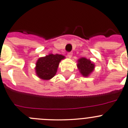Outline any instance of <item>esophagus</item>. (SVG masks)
I'll use <instances>...</instances> for the list:
<instances>
[{"label": "esophagus", "mask_w": 128, "mask_h": 128, "mask_svg": "<svg viewBox=\"0 0 128 128\" xmlns=\"http://www.w3.org/2000/svg\"><path fill=\"white\" fill-rule=\"evenodd\" d=\"M72 52H69V53H68V57L70 58H71V57H72Z\"/></svg>", "instance_id": "34e87169"}]
</instances>
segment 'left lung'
I'll list each match as a JSON object with an SVG mask.
<instances>
[{"instance_id":"8db88e82","label":"left lung","mask_w":128,"mask_h":128,"mask_svg":"<svg viewBox=\"0 0 128 128\" xmlns=\"http://www.w3.org/2000/svg\"><path fill=\"white\" fill-rule=\"evenodd\" d=\"M77 66L80 73L84 77H88L94 70L95 64L90 59L82 57L78 60Z\"/></svg>"}]
</instances>
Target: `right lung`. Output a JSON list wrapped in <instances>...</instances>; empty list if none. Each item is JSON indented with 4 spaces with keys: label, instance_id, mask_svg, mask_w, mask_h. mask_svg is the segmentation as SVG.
Instances as JSON below:
<instances>
[{
    "label": "right lung",
    "instance_id": "1",
    "mask_svg": "<svg viewBox=\"0 0 128 128\" xmlns=\"http://www.w3.org/2000/svg\"><path fill=\"white\" fill-rule=\"evenodd\" d=\"M64 58V56L52 54L39 58L35 67L36 74L38 77L44 80L52 78L57 72L59 62Z\"/></svg>",
    "mask_w": 128,
    "mask_h": 128
}]
</instances>
